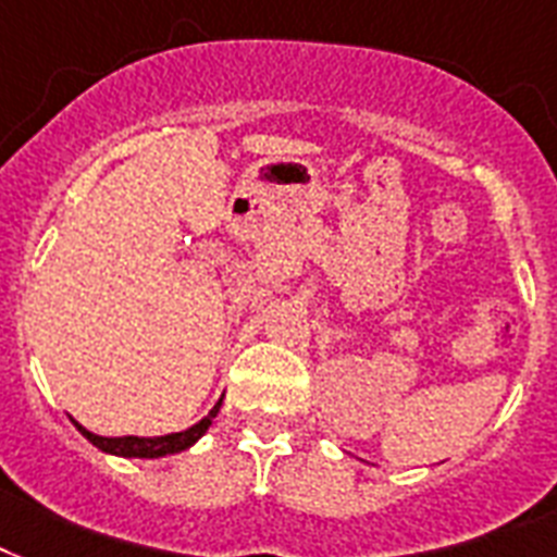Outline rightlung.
<instances>
[{"mask_svg": "<svg viewBox=\"0 0 557 557\" xmlns=\"http://www.w3.org/2000/svg\"><path fill=\"white\" fill-rule=\"evenodd\" d=\"M220 404L223 398L211 407V412L202 421H197L194 426L183 430V433H168V435H153V438H139V435H122V438H107V435H95L89 433L86 426H81L75 421V426L81 430V435H86L89 442L103 450V454H113V456H124V459H159V456L168 454H180V450H188L197 438H200L206 430L211 426L214 416H218Z\"/></svg>", "mask_w": 557, "mask_h": 557, "instance_id": "right-lung-1", "label": "right lung"}]
</instances>
